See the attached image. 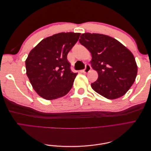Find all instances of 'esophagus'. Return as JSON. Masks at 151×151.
Here are the masks:
<instances>
[{
	"label": "esophagus",
	"instance_id": "obj_1",
	"mask_svg": "<svg viewBox=\"0 0 151 151\" xmlns=\"http://www.w3.org/2000/svg\"><path fill=\"white\" fill-rule=\"evenodd\" d=\"M91 65L89 64H86V67H85V68L84 69L83 72L84 73H88V72H89L91 70Z\"/></svg>",
	"mask_w": 151,
	"mask_h": 151
}]
</instances>
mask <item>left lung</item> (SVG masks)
Returning a JSON list of instances; mask_svg holds the SVG:
<instances>
[{"label": "left lung", "instance_id": "1", "mask_svg": "<svg viewBox=\"0 0 151 151\" xmlns=\"http://www.w3.org/2000/svg\"><path fill=\"white\" fill-rule=\"evenodd\" d=\"M79 41L91 52V67L98 74L91 83L93 89L109 99L125 94L137 74L132 53L116 39L102 34L83 33Z\"/></svg>", "mask_w": 151, "mask_h": 151}]
</instances>
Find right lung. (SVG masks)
<instances>
[{
    "label": "right lung",
    "mask_w": 151,
    "mask_h": 151,
    "mask_svg": "<svg viewBox=\"0 0 151 151\" xmlns=\"http://www.w3.org/2000/svg\"><path fill=\"white\" fill-rule=\"evenodd\" d=\"M80 35L72 32L53 35L31 50L25 62L26 75L40 96L52 100L71 89L77 73L71 71L67 56Z\"/></svg>",
    "instance_id": "1"
}]
</instances>
